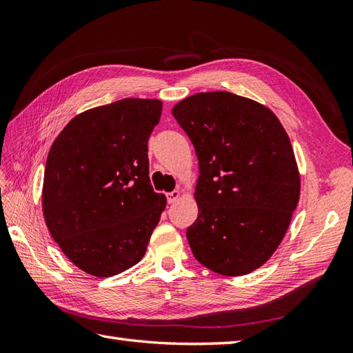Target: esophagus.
<instances>
[{"label": "esophagus", "instance_id": "34e87169", "mask_svg": "<svg viewBox=\"0 0 353 353\" xmlns=\"http://www.w3.org/2000/svg\"><path fill=\"white\" fill-rule=\"evenodd\" d=\"M179 197H181V191H179V190H174V191H171V192H168V194H167V201H168L170 205H172V203H174V201L179 199Z\"/></svg>", "mask_w": 353, "mask_h": 353}]
</instances>
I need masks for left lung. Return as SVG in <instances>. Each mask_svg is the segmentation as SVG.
Wrapping results in <instances>:
<instances>
[{"mask_svg": "<svg viewBox=\"0 0 353 353\" xmlns=\"http://www.w3.org/2000/svg\"><path fill=\"white\" fill-rule=\"evenodd\" d=\"M171 114L199 159L192 254L224 276L253 272L281 244L301 194L287 132L265 106L224 91L191 95Z\"/></svg>", "mask_w": 353, "mask_h": 353, "instance_id": "obj_1", "label": "left lung"}]
</instances>
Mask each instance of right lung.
<instances>
[{"label": "right lung", "mask_w": 353, "mask_h": 353, "mask_svg": "<svg viewBox=\"0 0 353 353\" xmlns=\"http://www.w3.org/2000/svg\"><path fill=\"white\" fill-rule=\"evenodd\" d=\"M159 100L124 99L72 118L52 142L42 208L52 239L83 272L108 277L144 256L167 206L148 177Z\"/></svg>", "instance_id": "obj_1"}]
</instances>
